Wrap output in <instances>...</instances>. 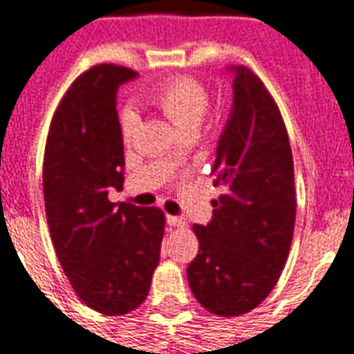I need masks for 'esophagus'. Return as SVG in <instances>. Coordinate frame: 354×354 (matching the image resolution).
I'll return each mask as SVG.
<instances>
[{
	"instance_id": "esophagus-1",
	"label": "esophagus",
	"mask_w": 354,
	"mask_h": 354,
	"mask_svg": "<svg viewBox=\"0 0 354 354\" xmlns=\"http://www.w3.org/2000/svg\"><path fill=\"white\" fill-rule=\"evenodd\" d=\"M167 223L171 227H185L187 225L185 218H182V216H171V214H169V216H167Z\"/></svg>"
}]
</instances>
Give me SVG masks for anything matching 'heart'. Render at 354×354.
<instances>
[{
  "instance_id": "heart-1",
  "label": "heart",
  "mask_w": 354,
  "mask_h": 354,
  "mask_svg": "<svg viewBox=\"0 0 354 354\" xmlns=\"http://www.w3.org/2000/svg\"><path fill=\"white\" fill-rule=\"evenodd\" d=\"M151 102L156 105L171 123L180 131L198 129L209 109V94L202 83L192 77H174L162 83L151 94ZM138 125V114L127 107L120 112V134L123 142H131Z\"/></svg>"
}]
</instances>
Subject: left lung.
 I'll return each mask as SVG.
<instances>
[{
    "label": "left lung",
    "mask_w": 354,
    "mask_h": 354,
    "mask_svg": "<svg viewBox=\"0 0 354 354\" xmlns=\"http://www.w3.org/2000/svg\"><path fill=\"white\" fill-rule=\"evenodd\" d=\"M232 107L216 145L212 218L194 225L200 242L187 267L191 291L209 313L238 317L274 289L291 249L297 192L280 109L251 68L229 67Z\"/></svg>",
    "instance_id": "1"
}]
</instances>
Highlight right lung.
Returning <instances> with one entry per match:
<instances>
[{
  "label": "right lung",
  "mask_w": 354,
  "mask_h": 354,
  "mask_svg": "<svg viewBox=\"0 0 354 354\" xmlns=\"http://www.w3.org/2000/svg\"><path fill=\"white\" fill-rule=\"evenodd\" d=\"M138 74L103 63L71 85L54 112L43 158V196L54 251L71 286L94 311L120 317L149 295L165 214L109 202L123 189L116 91Z\"/></svg>",
  "instance_id": "add662e5"
}]
</instances>
